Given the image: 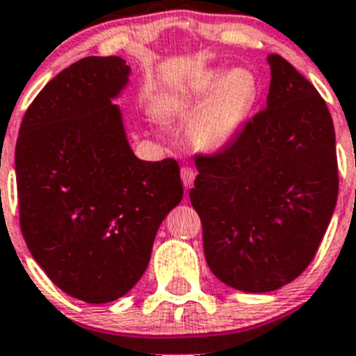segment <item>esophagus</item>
Listing matches in <instances>:
<instances>
[{"mask_svg": "<svg viewBox=\"0 0 356 356\" xmlns=\"http://www.w3.org/2000/svg\"><path fill=\"white\" fill-rule=\"evenodd\" d=\"M181 179H183L184 188H190L193 184V179H195V170L190 168V166H183L181 168Z\"/></svg>", "mask_w": 356, "mask_h": 356, "instance_id": "1", "label": "esophagus"}]
</instances>
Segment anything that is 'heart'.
<instances>
[{"mask_svg": "<svg viewBox=\"0 0 356 356\" xmlns=\"http://www.w3.org/2000/svg\"><path fill=\"white\" fill-rule=\"evenodd\" d=\"M258 100V82L247 69H204L164 97V111L190 115L199 108L192 133L204 149H219L232 140Z\"/></svg>", "mask_w": 356, "mask_h": 356, "instance_id": "1", "label": "heart"}]
</instances>
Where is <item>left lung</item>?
I'll return each mask as SVG.
<instances>
[{
  "label": "left lung",
  "mask_w": 356,
  "mask_h": 356,
  "mask_svg": "<svg viewBox=\"0 0 356 356\" xmlns=\"http://www.w3.org/2000/svg\"><path fill=\"white\" fill-rule=\"evenodd\" d=\"M267 108L227 148L197 155L190 201L208 267L228 287L270 293L313 261L338 197L334 126L314 86L268 54Z\"/></svg>",
  "instance_id": "1"
}]
</instances>
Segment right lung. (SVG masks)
<instances>
[{"instance_id":"obj_1","label":"right lung","mask_w":356,"mask_h":356,"mask_svg":"<svg viewBox=\"0 0 356 356\" xmlns=\"http://www.w3.org/2000/svg\"><path fill=\"white\" fill-rule=\"evenodd\" d=\"M129 71L118 56L63 69L29 106L16 143L25 243L56 287L88 303L131 291L183 199L177 161H140L129 148L113 104Z\"/></svg>"}]
</instances>
